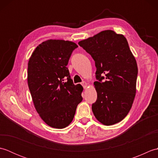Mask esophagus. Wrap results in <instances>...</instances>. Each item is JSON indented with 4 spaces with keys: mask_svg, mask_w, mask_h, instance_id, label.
Returning a JSON list of instances; mask_svg holds the SVG:
<instances>
[{
    "mask_svg": "<svg viewBox=\"0 0 158 158\" xmlns=\"http://www.w3.org/2000/svg\"><path fill=\"white\" fill-rule=\"evenodd\" d=\"M81 85H82V86L83 87V88L85 89V88H87V86H88V83H87L85 82V81H83V82L81 83Z\"/></svg>",
    "mask_w": 158,
    "mask_h": 158,
    "instance_id": "34e87169",
    "label": "esophagus"
}]
</instances>
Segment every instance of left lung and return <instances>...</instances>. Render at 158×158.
<instances>
[{"mask_svg":"<svg viewBox=\"0 0 158 158\" xmlns=\"http://www.w3.org/2000/svg\"><path fill=\"white\" fill-rule=\"evenodd\" d=\"M95 61L94 83L97 100L92 109L106 126L121 122L129 113L135 97L138 67L126 39L108 30L79 41Z\"/></svg>","mask_w":158,"mask_h":158,"instance_id":"1","label":"left lung"}]
</instances>
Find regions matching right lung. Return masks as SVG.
<instances>
[{
	"label": "right lung",
	"mask_w": 158,
	"mask_h": 158,
	"mask_svg": "<svg viewBox=\"0 0 158 158\" xmlns=\"http://www.w3.org/2000/svg\"><path fill=\"white\" fill-rule=\"evenodd\" d=\"M76 43L48 40L36 47L28 64V84L36 111L52 127L71 123L82 101L83 87L75 85L66 66Z\"/></svg>",
	"instance_id": "add662e5"
}]
</instances>
